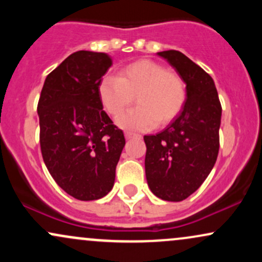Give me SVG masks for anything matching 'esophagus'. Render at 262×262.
<instances>
[{
    "label": "esophagus",
    "instance_id": "esophagus-1",
    "mask_svg": "<svg viewBox=\"0 0 262 262\" xmlns=\"http://www.w3.org/2000/svg\"><path fill=\"white\" fill-rule=\"evenodd\" d=\"M140 135L139 134H134V133H130V132H127V133H125V138H127V139L129 140V139H132V138H139Z\"/></svg>",
    "mask_w": 262,
    "mask_h": 262
}]
</instances>
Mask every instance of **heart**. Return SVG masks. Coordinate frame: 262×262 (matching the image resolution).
Instances as JSON below:
<instances>
[{
  "instance_id": "heart-1",
  "label": "heart",
  "mask_w": 262,
  "mask_h": 262,
  "mask_svg": "<svg viewBox=\"0 0 262 262\" xmlns=\"http://www.w3.org/2000/svg\"><path fill=\"white\" fill-rule=\"evenodd\" d=\"M106 111L118 117L133 103L138 106L117 119L124 129L144 130L175 119L186 102L185 81L175 71L151 60H138L121 69L118 77L106 76L98 87Z\"/></svg>"
}]
</instances>
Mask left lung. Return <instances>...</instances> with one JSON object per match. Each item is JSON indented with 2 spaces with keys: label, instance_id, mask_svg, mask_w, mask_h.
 Returning a JSON list of instances; mask_svg holds the SVG:
<instances>
[{
  "label": "left lung",
  "instance_id": "8db88e82",
  "mask_svg": "<svg viewBox=\"0 0 262 262\" xmlns=\"http://www.w3.org/2000/svg\"><path fill=\"white\" fill-rule=\"evenodd\" d=\"M186 83L182 111L164 130L144 135L145 175L156 197L180 202L200 188L217 161L222 106L214 81L177 50L158 53Z\"/></svg>",
  "mask_w": 262,
  "mask_h": 262
}]
</instances>
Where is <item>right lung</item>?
Returning a JSON list of instances; mask_svg holds the SVG:
<instances>
[{"mask_svg": "<svg viewBox=\"0 0 262 262\" xmlns=\"http://www.w3.org/2000/svg\"><path fill=\"white\" fill-rule=\"evenodd\" d=\"M111 65L106 53L71 54L48 75L38 102L45 166L66 193L80 201L100 200L113 188L125 145L98 95Z\"/></svg>", "mask_w": 262, "mask_h": 262, "instance_id": "1", "label": "right lung"}]
</instances>
